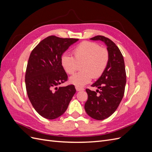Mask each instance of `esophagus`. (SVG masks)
I'll use <instances>...</instances> for the list:
<instances>
[{"mask_svg": "<svg viewBox=\"0 0 152 152\" xmlns=\"http://www.w3.org/2000/svg\"><path fill=\"white\" fill-rule=\"evenodd\" d=\"M75 89L77 91H84V89L82 88V87H79V86H75Z\"/></svg>", "mask_w": 152, "mask_h": 152, "instance_id": "esophagus-1", "label": "esophagus"}]
</instances>
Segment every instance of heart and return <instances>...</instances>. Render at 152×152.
<instances>
[{
  "label": "heart",
  "mask_w": 152,
  "mask_h": 152,
  "mask_svg": "<svg viewBox=\"0 0 152 152\" xmlns=\"http://www.w3.org/2000/svg\"><path fill=\"white\" fill-rule=\"evenodd\" d=\"M73 57L63 54L61 57V65L68 74H73L81 65V70L70 78L71 84L77 86H83L91 81L93 78L102 75L109 61L108 50L102 48L95 42L84 41L73 49Z\"/></svg>",
  "instance_id": "1"
}]
</instances>
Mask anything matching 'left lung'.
Returning a JSON list of instances; mask_svg holds the SVG:
<instances>
[{
	"label": "left lung",
	"instance_id": "obj_1",
	"mask_svg": "<svg viewBox=\"0 0 152 152\" xmlns=\"http://www.w3.org/2000/svg\"><path fill=\"white\" fill-rule=\"evenodd\" d=\"M90 39L102 41L107 46L109 53L107 68L91 86L98 87L99 91L86 89L88 95L84 105L86 113L91 118L102 121L115 112L122 99L126 84L125 64L120 49L112 40L102 35Z\"/></svg>",
	"mask_w": 152,
	"mask_h": 152
}]
</instances>
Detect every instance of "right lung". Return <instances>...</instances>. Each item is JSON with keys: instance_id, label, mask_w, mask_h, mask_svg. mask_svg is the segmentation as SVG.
Instances as JSON below:
<instances>
[{"instance_id": "add662e5", "label": "right lung", "mask_w": 152, "mask_h": 152, "mask_svg": "<svg viewBox=\"0 0 152 152\" xmlns=\"http://www.w3.org/2000/svg\"><path fill=\"white\" fill-rule=\"evenodd\" d=\"M78 40L49 36L30 55L25 74L27 94L37 112L45 118L62 115L75 93L73 85L57 86L68 79L61 65L62 54Z\"/></svg>"}]
</instances>
